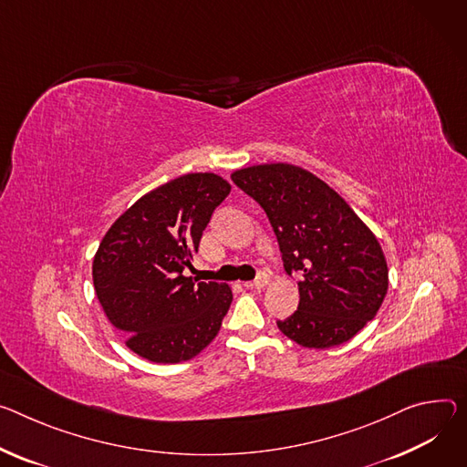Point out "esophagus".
Returning a JSON list of instances; mask_svg holds the SVG:
<instances>
[{
  "label": "esophagus",
  "instance_id": "34e87169",
  "mask_svg": "<svg viewBox=\"0 0 467 467\" xmlns=\"http://www.w3.org/2000/svg\"><path fill=\"white\" fill-rule=\"evenodd\" d=\"M270 283V279H268V275H259L255 281H249V283H244V286H247V288H265L266 285Z\"/></svg>",
  "mask_w": 467,
  "mask_h": 467
}]
</instances>
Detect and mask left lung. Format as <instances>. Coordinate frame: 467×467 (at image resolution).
<instances>
[{
    "mask_svg": "<svg viewBox=\"0 0 467 467\" xmlns=\"http://www.w3.org/2000/svg\"><path fill=\"white\" fill-rule=\"evenodd\" d=\"M231 179L265 208L286 274L300 275V304L277 320L281 333L315 350L350 341L376 317L389 285L372 231L341 195L298 165H251Z\"/></svg>",
    "mask_w": 467,
    "mask_h": 467,
    "instance_id": "8db88e82",
    "label": "left lung"
}]
</instances>
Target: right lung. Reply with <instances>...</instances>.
Segmentation results:
<instances>
[{
    "instance_id": "right-lung-1",
    "label": "right lung",
    "mask_w": 467,
    "mask_h": 467,
    "mask_svg": "<svg viewBox=\"0 0 467 467\" xmlns=\"http://www.w3.org/2000/svg\"><path fill=\"white\" fill-rule=\"evenodd\" d=\"M231 184L188 173L145 193L115 220L93 261L97 298L124 345L152 363L206 348L233 302L227 283L186 277L212 212Z\"/></svg>"
}]
</instances>
